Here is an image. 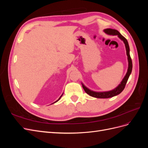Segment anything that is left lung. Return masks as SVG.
I'll use <instances>...</instances> for the list:
<instances>
[{
  "instance_id": "1",
  "label": "left lung",
  "mask_w": 148,
  "mask_h": 148,
  "mask_svg": "<svg viewBox=\"0 0 148 148\" xmlns=\"http://www.w3.org/2000/svg\"><path fill=\"white\" fill-rule=\"evenodd\" d=\"M104 32L105 33L109 34V35H112V36H115L117 35V36L123 41V42L125 44V48H126V51H127V59H128V70H127V72L125 75L124 78H123L122 81L120 82V83L118 85V86L114 88L112 90L108 91H102V92H97V91H94L89 89L86 86H85L84 84L82 83V86L84 89V91L86 92L88 95L89 96H91L92 97H96V98H102V99H105V98H109V97H112L114 96H117L119 95L120 93L122 92V91L124 89L125 85L127 84V82L128 79V78L130 75L132 71V59L130 57V47L128 45V42L127 41V40L125 39L123 36L117 30L114 29H111V28H107L105 29L104 30Z\"/></svg>"
}]
</instances>
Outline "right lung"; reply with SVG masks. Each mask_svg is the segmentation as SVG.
Here are the masks:
<instances>
[{
	"label": "right lung",
	"mask_w": 148,
	"mask_h": 148,
	"mask_svg": "<svg viewBox=\"0 0 148 148\" xmlns=\"http://www.w3.org/2000/svg\"><path fill=\"white\" fill-rule=\"evenodd\" d=\"M63 94H64V93H63ZM63 94H62V95H61V96H60V97H59V99H58V100H57V101H56V102H53V103H52V104H54V103H56V102H57V101H59V99H60V98H61V97H62V95H63Z\"/></svg>",
	"instance_id": "add662e5"
}]
</instances>
